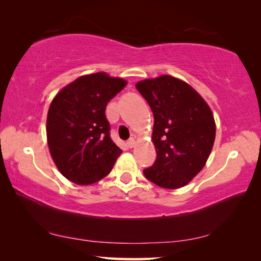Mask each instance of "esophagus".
<instances>
[{"label": "esophagus", "mask_w": 261, "mask_h": 261, "mask_svg": "<svg viewBox=\"0 0 261 261\" xmlns=\"http://www.w3.org/2000/svg\"><path fill=\"white\" fill-rule=\"evenodd\" d=\"M126 145H127V147H129V148H134L136 146L135 138H130V139L126 141Z\"/></svg>", "instance_id": "34e87169"}]
</instances>
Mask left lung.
Returning <instances> with one entry per match:
<instances>
[{
    "instance_id": "obj_1",
    "label": "left lung",
    "mask_w": 261,
    "mask_h": 261,
    "mask_svg": "<svg viewBox=\"0 0 261 261\" xmlns=\"http://www.w3.org/2000/svg\"><path fill=\"white\" fill-rule=\"evenodd\" d=\"M136 87L154 119L152 141L157 158L143 174L160 187L185 186L204 167L213 148L212 111L193 87L173 76L141 81Z\"/></svg>"
}]
</instances>
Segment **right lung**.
I'll return each instance as SVG.
<instances>
[{
  "label": "right lung",
  "mask_w": 261,
  "mask_h": 261,
  "mask_svg": "<svg viewBox=\"0 0 261 261\" xmlns=\"http://www.w3.org/2000/svg\"><path fill=\"white\" fill-rule=\"evenodd\" d=\"M125 85L124 80L96 73L77 79L53 99L47 116L48 146L68 180L90 185L112 170L122 150L111 139L105 109Z\"/></svg>",
  "instance_id": "add662e5"
}]
</instances>
